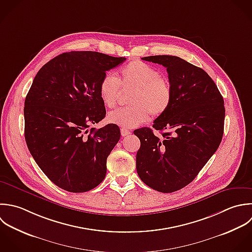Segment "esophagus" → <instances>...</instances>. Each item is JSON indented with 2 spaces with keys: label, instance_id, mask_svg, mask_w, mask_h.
<instances>
[{
  "label": "esophagus",
  "instance_id": "esophagus-1",
  "mask_svg": "<svg viewBox=\"0 0 252 252\" xmlns=\"http://www.w3.org/2000/svg\"><path fill=\"white\" fill-rule=\"evenodd\" d=\"M121 133H122V135H123V136H126V135L130 134V130H128L127 128L123 127V128H121Z\"/></svg>",
  "mask_w": 252,
  "mask_h": 252
}]
</instances>
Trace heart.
I'll use <instances>...</instances> for the list:
<instances>
[{
	"label": "heart",
	"instance_id": "b5f03b06",
	"mask_svg": "<svg viewBox=\"0 0 252 252\" xmlns=\"http://www.w3.org/2000/svg\"><path fill=\"white\" fill-rule=\"evenodd\" d=\"M123 87H132L128 103L129 106L112 111L108 121L123 127H134L149 117H159L169 108L172 101V88L169 82L160 76V72L142 61H132L122 70ZM120 81L111 72L103 75L99 94L102 102L113 108L118 102Z\"/></svg>",
	"mask_w": 252,
	"mask_h": 252
}]
</instances>
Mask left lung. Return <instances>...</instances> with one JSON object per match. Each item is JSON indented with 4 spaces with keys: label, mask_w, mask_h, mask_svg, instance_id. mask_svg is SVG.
I'll return each mask as SVG.
<instances>
[{
    "label": "left lung",
    "mask_w": 252,
    "mask_h": 252,
    "mask_svg": "<svg viewBox=\"0 0 252 252\" xmlns=\"http://www.w3.org/2000/svg\"><path fill=\"white\" fill-rule=\"evenodd\" d=\"M167 68L172 101L149 127L135 129L140 140L136 171L149 188L164 193L190 184L218 149L225 121L224 99L202 68L176 56L142 58Z\"/></svg>",
    "instance_id": "obj_1"
}]
</instances>
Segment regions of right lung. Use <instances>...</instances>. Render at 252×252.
I'll list each match as a JSON object with an SVG mask.
<instances>
[{
  "mask_svg": "<svg viewBox=\"0 0 252 252\" xmlns=\"http://www.w3.org/2000/svg\"><path fill=\"white\" fill-rule=\"evenodd\" d=\"M126 59L92 51L63 53L37 72L24 102V136L33 159L57 187L85 192L99 186L120 127L89 126L106 116L99 85Z\"/></svg>",
  "mask_w": 252,
  "mask_h": 252,
  "instance_id": "1",
  "label": "right lung"
}]
</instances>
